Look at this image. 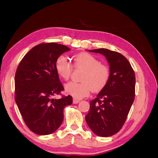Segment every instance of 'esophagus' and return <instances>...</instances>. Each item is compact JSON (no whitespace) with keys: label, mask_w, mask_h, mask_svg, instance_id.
Instances as JSON below:
<instances>
[{"label":"esophagus","mask_w":158,"mask_h":158,"mask_svg":"<svg viewBox=\"0 0 158 158\" xmlns=\"http://www.w3.org/2000/svg\"><path fill=\"white\" fill-rule=\"evenodd\" d=\"M80 102V100H78V99H73V103L74 104H77V103H78Z\"/></svg>","instance_id":"1"}]
</instances>
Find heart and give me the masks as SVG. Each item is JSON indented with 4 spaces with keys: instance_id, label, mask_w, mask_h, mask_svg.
I'll return each mask as SVG.
<instances>
[{
    "instance_id": "1",
    "label": "heart",
    "mask_w": 158,
    "mask_h": 158,
    "mask_svg": "<svg viewBox=\"0 0 158 158\" xmlns=\"http://www.w3.org/2000/svg\"><path fill=\"white\" fill-rule=\"evenodd\" d=\"M73 65L76 69H82V82H70L64 86L65 92L75 99H82L89 94L91 90L99 92L106 87L111 73L107 66L102 64L95 56L88 52H81L72 57ZM55 69L57 74L64 80H68L73 68L64 56L56 60Z\"/></svg>"
}]
</instances>
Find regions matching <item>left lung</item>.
I'll return each mask as SVG.
<instances>
[{
    "label": "left lung",
    "instance_id": "obj_1",
    "mask_svg": "<svg viewBox=\"0 0 158 158\" xmlns=\"http://www.w3.org/2000/svg\"><path fill=\"white\" fill-rule=\"evenodd\" d=\"M102 54L110 66L106 87L89 102L85 118L95 135L108 137L121 130L135 97V74L128 60L119 52L107 49L89 50Z\"/></svg>",
    "mask_w": 158,
    "mask_h": 158
}]
</instances>
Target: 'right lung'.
I'll use <instances>...</instances> for the list:
<instances>
[{
	"label": "right lung",
	"mask_w": 158,
	"mask_h": 158,
	"mask_svg": "<svg viewBox=\"0 0 158 158\" xmlns=\"http://www.w3.org/2000/svg\"><path fill=\"white\" fill-rule=\"evenodd\" d=\"M70 49L47 43L35 46L23 56L15 75V101L30 130L47 135L63 123L64 108L73 103L71 95L52 99L64 87L55 69L56 60Z\"/></svg>",
	"instance_id": "obj_1"
}]
</instances>
